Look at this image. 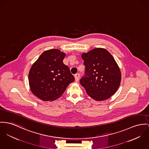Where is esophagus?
<instances>
[{
	"instance_id": "1",
	"label": "esophagus",
	"mask_w": 149,
	"mask_h": 149,
	"mask_svg": "<svg viewBox=\"0 0 149 149\" xmlns=\"http://www.w3.org/2000/svg\"><path fill=\"white\" fill-rule=\"evenodd\" d=\"M75 80L76 82H78L79 80V78H80V74H77L75 75Z\"/></svg>"
}]
</instances>
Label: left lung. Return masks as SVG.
<instances>
[{
  "instance_id": "obj_1",
  "label": "left lung",
  "mask_w": 149,
  "mask_h": 149,
  "mask_svg": "<svg viewBox=\"0 0 149 149\" xmlns=\"http://www.w3.org/2000/svg\"><path fill=\"white\" fill-rule=\"evenodd\" d=\"M86 67L81 85L93 99L103 101L113 95L121 80L120 68L111 53L105 49L95 48L81 54Z\"/></svg>"
}]
</instances>
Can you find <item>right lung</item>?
I'll return each instance as SVG.
<instances>
[{
    "label": "right lung",
    "instance_id": "right-lung-1",
    "mask_svg": "<svg viewBox=\"0 0 149 149\" xmlns=\"http://www.w3.org/2000/svg\"><path fill=\"white\" fill-rule=\"evenodd\" d=\"M66 54L58 49L43 52L32 65L28 79L32 92L47 102L60 97L75 78L69 67L63 63Z\"/></svg>",
    "mask_w": 149,
    "mask_h": 149
}]
</instances>
